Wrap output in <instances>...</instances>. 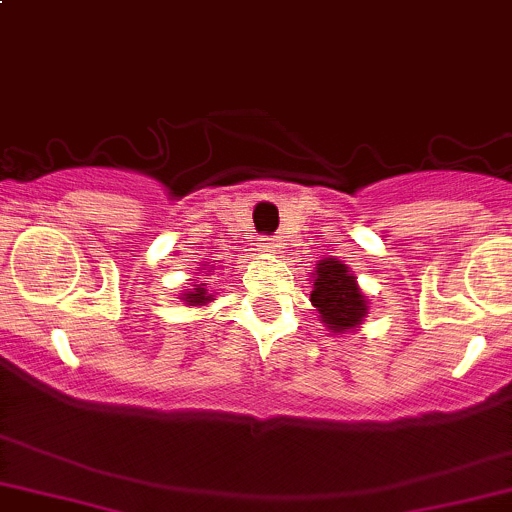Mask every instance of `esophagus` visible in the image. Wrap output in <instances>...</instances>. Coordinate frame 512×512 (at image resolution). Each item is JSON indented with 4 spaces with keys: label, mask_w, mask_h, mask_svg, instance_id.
Segmentation results:
<instances>
[{
    "label": "esophagus",
    "mask_w": 512,
    "mask_h": 512,
    "mask_svg": "<svg viewBox=\"0 0 512 512\" xmlns=\"http://www.w3.org/2000/svg\"><path fill=\"white\" fill-rule=\"evenodd\" d=\"M257 247H260L262 252H275L280 245H277L275 237H260V242H257Z\"/></svg>",
    "instance_id": "esophagus-1"
}]
</instances>
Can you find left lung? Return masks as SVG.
<instances>
[{
	"label": "left lung",
	"instance_id": "1",
	"mask_svg": "<svg viewBox=\"0 0 512 512\" xmlns=\"http://www.w3.org/2000/svg\"><path fill=\"white\" fill-rule=\"evenodd\" d=\"M310 300L320 310L322 322L335 332L352 330L367 315V302L355 277L332 257L317 267L315 290H312Z\"/></svg>",
	"mask_w": 512,
	"mask_h": 512
}]
</instances>
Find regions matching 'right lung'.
<instances>
[{
  "mask_svg": "<svg viewBox=\"0 0 512 512\" xmlns=\"http://www.w3.org/2000/svg\"><path fill=\"white\" fill-rule=\"evenodd\" d=\"M180 300H185L187 305H205V302L212 300V295H207V287L195 285V290L185 292V295H182Z\"/></svg>",
  "mask_w": 512,
  "mask_h": 512,
  "instance_id": "obj_1",
  "label": "right lung"
}]
</instances>
